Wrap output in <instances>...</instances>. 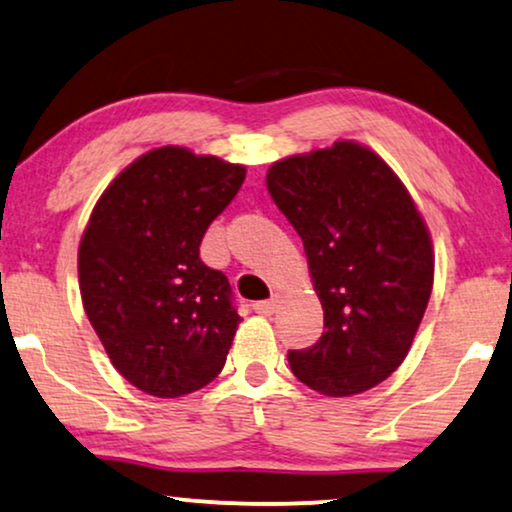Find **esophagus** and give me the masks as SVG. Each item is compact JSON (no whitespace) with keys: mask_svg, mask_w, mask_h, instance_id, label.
Here are the masks:
<instances>
[{"mask_svg":"<svg viewBox=\"0 0 512 512\" xmlns=\"http://www.w3.org/2000/svg\"><path fill=\"white\" fill-rule=\"evenodd\" d=\"M276 307H278V297L276 295L271 297V300H260V302L252 304L255 314H262V316H271L276 312Z\"/></svg>","mask_w":512,"mask_h":512,"instance_id":"34e87169","label":"esophagus"}]
</instances>
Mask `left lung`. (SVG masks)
Segmentation results:
<instances>
[{
	"label": "left lung",
	"mask_w": 512,
	"mask_h": 512,
	"mask_svg": "<svg viewBox=\"0 0 512 512\" xmlns=\"http://www.w3.org/2000/svg\"><path fill=\"white\" fill-rule=\"evenodd\" d=\"M276 208L302 238L321 338L290 349L297 380L328 397L383 383L409 354L432 293L435 257L416 205L383 158L338 141L267 172Z\"/></svg>",
	"instance_id": "left-lung-1"
}]
</instances>
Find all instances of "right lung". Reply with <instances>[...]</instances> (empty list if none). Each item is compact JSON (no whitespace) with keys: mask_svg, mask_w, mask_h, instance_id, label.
Here are the masks:
<instances>
[{"mask_svg":"<svg viewBox=\"0 0 512 512\" xmlns=\"http://www.w3.org/2000/svg\"><path fill=\"white\" fill-rule=\"evenodd\" d=\"M245 167L165 146L103 191L80 243L84 312L113 366L153 397H181L224 368L241 316L200 241Z\"/></svg>","mask_w":512,"mask_h":512,"instance_id":"1","label":"right lung"}]
</instances>
